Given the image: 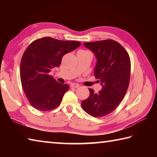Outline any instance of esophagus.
I'll return each instance as SVG.
<instances>
[{
    "label": "esophagus",
    "mask_w": 157,
    "mask_h": 157,
    "mask_svg": "<svg viewBox=\"0 0 157 157\" xmlns=\"http://www.w3.org/2000/svg\"><path fill=\"white\" fill-rule=\"evenodd\" d=\"M79 86V85L78 84H73L71 85V88H78Z\"/></svg>",
    "instance_id": "34e87169"
}]
</instances>
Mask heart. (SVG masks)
<instances>
[{
	"mask_svg": "<svg viewBox=\"0 0 157 157\" xmlns=\"http://www.w3.org/2000/svg\"><path fill=\"white\" fill-rule=\"evenodd\" d=\"M79 51H86V50H79Z\"/></svg>",
	"mask_w": 157,
	"mask_h": 157,
	"instance_id": "1",
	"label": "heart"
}]
</instances>
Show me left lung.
Here are the masks:
<instances>
[{
	"mask_svg": "<svg viewBox=\"0 0 157 157\" xmlns=\"http://www.w3.org/2000/svg\"><path fill=\"white\" fill-rule=\"evenodd\" d=\"M84 45L96 56L94 75L102 89L98 94L89 89V97L82 101V108L95 118L103 117L115 110L126 94L131 71L129 55L118 42L111 39L86 42Z\"/></svg>",
	"mask_w": 157,
	"mask_h": 157,
	"instance_id": "8db88e82",
	"label": "left lung"
}]
</instances>
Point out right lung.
<instances>
[{
    "label": "right lung",
    "mask_w": 157,
    "mask_h": 157,
    "mask_svg": "<svg viewBox=\"0 0 157 157\" xmlns=\"http://www.w3.org/2000/svg\"><path fill=\"white\" fill-rule=\"evenodd\" d=\"M81 45L46 36L36 39L23 53L20 65L22 87L29 102L36 109L50 111L61 104L68 84L57 82L49 73L61 64L63 56Z\"/></svg>",
    "instance_id": "right-lung-1"
}]
</instances>
